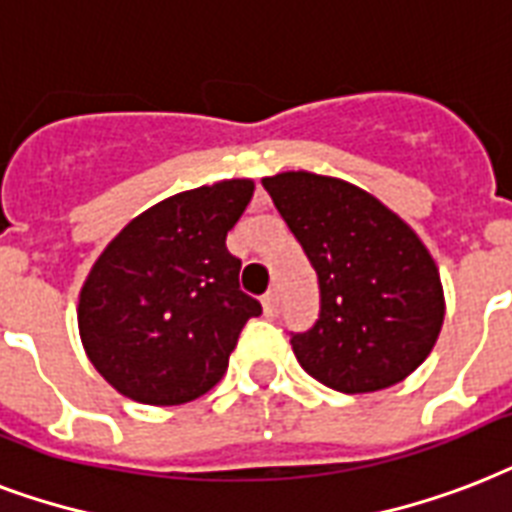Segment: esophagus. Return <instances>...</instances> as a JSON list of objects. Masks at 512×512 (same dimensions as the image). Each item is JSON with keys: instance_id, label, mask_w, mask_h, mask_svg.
Masks as SVG:
<instances>
[{"instance_id": "esophagus-1", "label": "esophagus", "mask_w": 512, "mask_h": 512, "mask_svg": "<svg viewBox=\"0 0 512 512\" xmlns=\"http://www.w3.org/2000/svg\"><path fill=\"white\" fill-rule=\"evenodd\" d=\"M261 307H264V315H267V318H275V310H277L275 291H267L264 296H261Z\"/></svg>"}]
</instances>
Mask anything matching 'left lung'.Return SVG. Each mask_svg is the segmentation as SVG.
Here are the masks:
<instances>
[{
    "label": "left lung",
    "mask_w": 512,
    "mask_h": 512,
    "mask_svg": "<svg viewBox=\"0 0 512 512\" xmlns=\"http://www.w3.org/2000/svg\"><path fill=\"white\" fill-rule=\"evenodd\" d=\"M261 184L318 272V320L291 336L301 368L347 395L403 382L435 347L446 312L425 243L342 178L288 170Z\"/></svg>",
    "instance_id": "obj_1"
}]
</instances>
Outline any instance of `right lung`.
<instances>
[{"mask_svg":"<svg viewBox=\"0 0 512 512\" xmlns=\"http://www.w3.org/2000/svg\"><path fill=\"white\" fill-rule=\"evenodd\" d=\"M251 178L197 186L130 221L90 269L77 323L95 371L149 406H178L221 382L237 336L261 304L240 291L227 232Z\"/></svg>","mask_w":512,"mask_h":512,"instance_id":"add662e5","label":"right lung"}]
</instances>
